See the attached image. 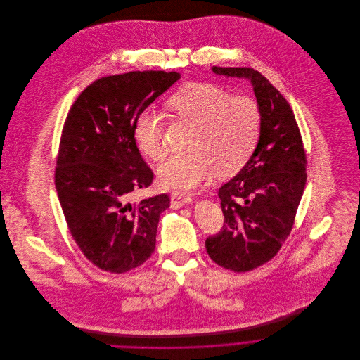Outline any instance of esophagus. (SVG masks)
Wrapping results in <instances>:
<instances>
[{"mask_svg": "<svg viewBox=\"0 0 360 360\" xmlns=\"http://www.w3.org/2000/svg\"><path fill=\"white\" fill-rule=\"evenodd\" d=\"M191 197L190 195H183V194H172L170 197V204L172 207H180V206L186 205L188 202H191Z\"/></svg>", "mask_w": 360, "mask_h": 360, "instance_id": "esophagus-1", "label": "esophagus"}]
</instances>
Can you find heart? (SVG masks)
Instances as JSON below:
<instances>
[{"mask_svg": "<svg viewBox=\"0 0 360 360\" xmlns=\"http://www.w3.org/2000/svg\"><path fill=\"white\" fill-rule=\"evenodd\" d=\"M169 103L180 117L197 124V130L190 144L193 153L174 155L159 167L165 188L188 191L207 181L214 172L226 177L245 166L262 130L257 101L245 96L231 97L212 83H193L177 91ZM136 139L144 154L162 160L167 154L163 115L155 109L144 110L136 124Z\"/></svg>", "mask_w": 360, "mask_h": 360, "instance_id": "heart-1", "label": "heart"}]
</instances>
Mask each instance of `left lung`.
<instances>
[{
    "instance_id": "obj_1",
    "label": "left lung",
    "mask_w": 360,
    "mask_h": 360,
    "mask_svg": "<svg viewBox=\"0 0 360 360\" xmlns=\"http://www.w3.org/2000/svg\"><path fill=\"white\" fill-rule=\"evenodd\" d=\"M212 70L250 79L262 112L254 154L219 188L223 227L205 241L214 263L245 273L276 257L288 238L307 184V151L290 103L263 75L247 66Z\"/></svg>"
}]
</instances>
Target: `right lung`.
<instances>
[{
    "instance_id": "add662e5",
    "label": "right lung",
    "mask_w": 360,
    "mask_h": 360,
    "mask_svg": "<svg viewBox=\"0 0 360 360\" xmlns=\"http://www.w3.org/2000/svg\"><path fill=\"white\" fill-rule=\"evenodd\" d=\"M180 73L136 70L101 77L73 103L60 134L55 187L68 229L94 266L126 273L153 255L167 194L129 202L153 184L136 144L140 115Z\"/></svg>"
}]
</instances>
